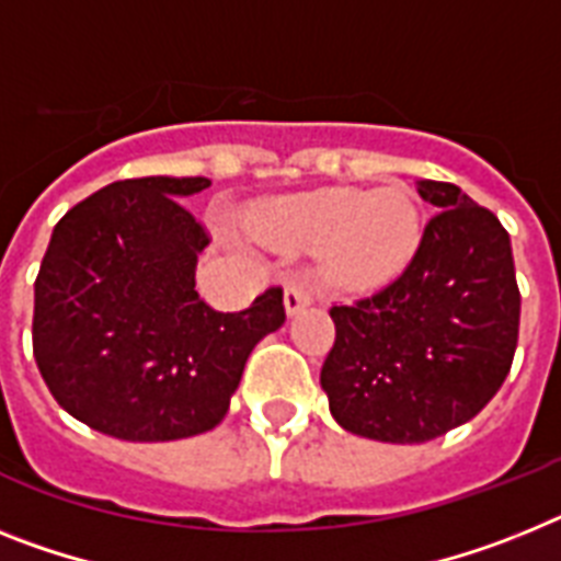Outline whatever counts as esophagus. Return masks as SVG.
Instances as JSON below:
<instances>
[{"mask_svg": "<svg viewBox=\"0 0 561 561\" xmlns=\"http://www.w3.org/2000/svg\"><path fill=\"white\" fill-rule=\"evenodd\" d=\"M310 302H313V299H310V290L305 288V282L294 279L285 285V313H288V317L302 313Z\"/></svg>", "mask_w": 561, "mask_h": 561, "instance_id": "34e87169", "label": "esophagus"}]
</instances>
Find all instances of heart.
<instances>
[{"mask_svg": "<svg viewBox=\"0 0 561 561\" xmlns=\"http://www.w3.org/2000/svg\"><path fill=\"white\" fill-rule=\"evenodd\" d=\"M251 230L273 251H322V273L333 288L374 294L416 259L422 210L408 187H317L262 202Z\"/></svg>", "mask_w": 561, "mask_h": 561, "instance_id": "obj_1", "label": "heart"}]
</instances>
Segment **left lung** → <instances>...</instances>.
<instances>
[{
    "label": "left lung",
    "instance_id": "left-lung-1",
    "mask_svg": "<svg viewBox=\"0 0 561 561\" xmlns=\"http://www.w3.org/2000/svg\"><path fill=\"white\" fill-rule=\"evenodd\" d=\"M436 216L382 294L331 310L322 365L331 416L376 442L413 445L465 425L496 397L519 339L507 230L450 182H419Z\"/></svg>",
    "mask_w": 561,
    "mask_h": 561
}]
</instances>
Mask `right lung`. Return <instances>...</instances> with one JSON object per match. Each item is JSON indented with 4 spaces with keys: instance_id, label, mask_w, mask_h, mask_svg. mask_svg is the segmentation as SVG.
Masks as SVG:
<instances>
[{
    "instance_id": "1",
    "label": "right lung",
    "mask_w": 561,
    "mask_h": 561,
    "mask_svg": "<svg viewBox=\"0 0 561 561\" xmlns=\"http://www.w3.org/2000/svg\"><path fill=\"white\" fill-rule=\"evenodd\" d=\"M205 176L122 179L59 219L33 285V356L73 419L116 439L173 442L216 427L282 290L216 313L196 294L208 248L182 202Z\"/></svg>"
}]
</instances>
